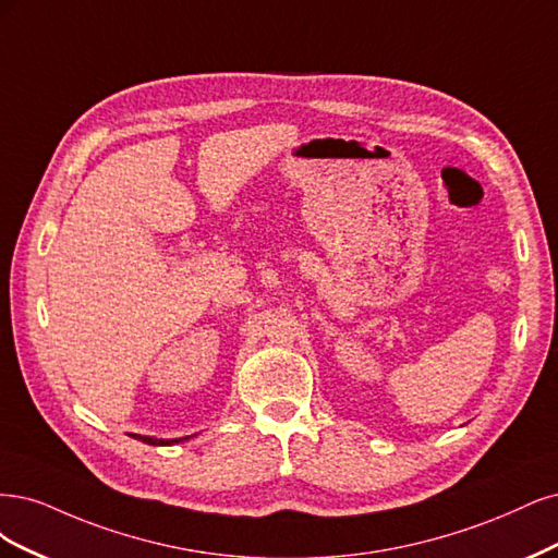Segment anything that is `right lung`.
<instances>
[{"label": "right lung", "instance_id": "add662e5", "mask_svg": "<svg viewBox=\"0 0 558 558\" xmlns=\"http://www.w3.org/2000/svg\"><path fill=\"white\" fill-rule=\"evenodd\" d=\"M138 440L148 442V445H171V442H178V440H157V438H150V436H136ZM181 440H187V438H181Z\"/></svg>", "mask_w": 558, "mask_h": 558}]
</instances>
